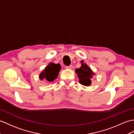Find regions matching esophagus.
<instances>
[{
  "label": "esophagus",
  "instance_id": "1",
  "mask_svg": "<svg viewBox=\"0 0 134 134\" xmlns=\"http://www.w3.org/2000/svg\"><path fill=\"white\" fill-rule=\"evenodd\" d=\"M72 65H70V66H66V68H67V69H72Z\"/></svg>",
  "mask_w": 134,
  "mask_h": 134
}]
</instances>
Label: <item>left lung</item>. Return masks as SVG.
<instances>
[{"label": "left lung", "instance_id": "8db88e82", "mask_svg": "<svg viewBox=\"0 0 134 134\" xmlns=\"http://www.w3.org/2000/svg\"><path fill=\"white\" fill-rule=\"evenodd\" d=\"M81 67L75 70V72L79 79V82L83 86H90L91 84V79L95 74L93 72L91 68L89 67L86 63H83V60L81 61Z\"/></svg>", "mask_w": 134, "mask_h": 134}]
</instances>
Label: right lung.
I'll return each mask as SVG.
<instances>
[{"label":"right lung","instance_id":"1","mask_svg":"<svg viewBox=\"0 0 134 134\" xmlns=\"http://www.w3.org/2000/svg\"><path fill=\"white\" fill-rule=\"evenodd\" d=\"M60 69L61 66L60 64L49 63L40 74L39 79L41 80L45 79L49 82H52L58 76Z\"/></svg>","mask_w":134,"mask_h":134}]
</instances>
